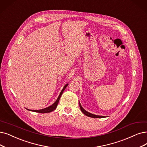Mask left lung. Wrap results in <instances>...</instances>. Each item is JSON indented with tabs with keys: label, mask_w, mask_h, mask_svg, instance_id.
<instances>
[{
	"label": "left lung",
	"mask_w": 147,
	"mask_h": 147,
	"mask_svg": "<svg viewBox=\"0 0 147 147\" xmlns=\"http://www.w3.org/2000/svg\"><path fill=\"white\" fill-rule=\"evenodd\" d=\"M79 104H80V109H81V111L85 115H86L87 116H89V117H90V118H105V116H104L96 115H94V114H92V113H90L89 112H88V111H87L86 110H84L83 108V107L81 106L80 102H79Z\"/></svg>",
	"instance_id": "left-lung-1"
}]
</instances>
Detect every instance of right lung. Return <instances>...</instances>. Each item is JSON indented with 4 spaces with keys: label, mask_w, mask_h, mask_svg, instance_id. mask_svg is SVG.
Listing matches in <instances>:
<instances>
[{
    "label": "right lung",
    "mask_w": 147,
    "mask_h": 147,
    "mask_svg": "<svg viewBox=\"0 0 147 147\" xmlns=\"http://www.w3.org/2000/svg\"><path fill=\"white\" fill-rule=\"evenodd\" d=\"M67 85H68V84H66L65 86H64L63 89H62L61 92H60V95H59V96H58V97L57 98V100L55 101V102L53 104H52L51 105H50V106H49V107H46V108L43 109H40V110H29V109H26H26L28 110H29V111H34V112H37V113H49V112H51V111H54V110L57 108V105H58V102H59L60 99V98H61V95H62V94H63V92H64V89H66V87L67 86Z\"/></svg>",
    "instance_id": "right-lung-1"
}]
</instances>
